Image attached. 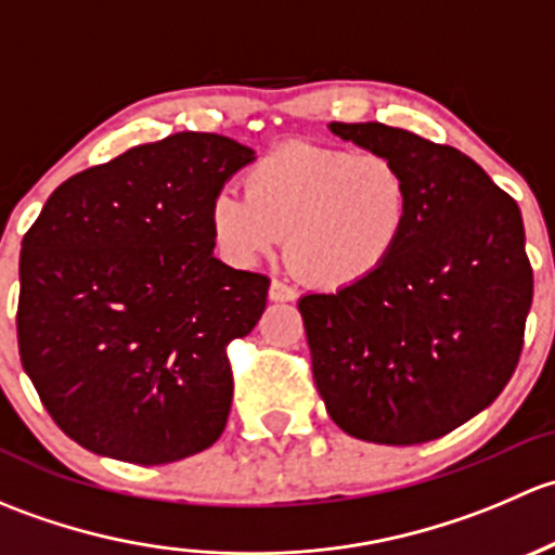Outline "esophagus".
I'll use <instances>...</instances> for the list:
<instances>
[{
  "label": "esophagus",
  "instance_id": "obj_1",
  "mask_svg": "<svg viewBox=\"0 0 555 555\" xmlns=\"http://www.w3.org/2000/svg\"><path fill=\"white\" fill-rule=\"evenodd\" d=\"M268 298H271L273 304H289V300L298 298V289H295L293 284L282 282V279H273L271 287H268Z\"/></svg>",
  "mask_w": 555,
  "mask_h": 555
}]
</instances>
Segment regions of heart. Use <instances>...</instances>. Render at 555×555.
Returning <instances> with one entry per match:
<instances>
[{"mask_svg":"<svg viewBox=\"0 0 555 555\" xmlns=\"http://www.w3.org/2000/svg\"><path fill=\"white\" fill-rule=\"evenodd\" d=\"M411 217V182L391 158L289 142L246 169L244 193H215L209 233L236 268L273 255L287 236L293 266L319 287L340 289L382 271Z\"/></svg>","mask_w":555,"mask_h":555,"instance_id":"b5f03b06","label":"heart"}]
</instances>
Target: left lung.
<instances>
[{"label":"left lung","mask_w":555,"mask_h":555,"mask_svg":"<svg viewBox=\"0 0 555 555\" xmlns=\"http://www.w3.org/2000/svg\"><path fill=\"white\" fill-rule=\"evenodd\" d=\"M330 131L405 171L413 217L376 276L300 298L313 382L351 438L438 440L489 408L518 365L534 293L520 209L449 144L384 122Z\"/></svg>","instance_id":"left-lung-1"}]
</instances>
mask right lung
<instances>
[{"instance_id": "right-lung-1", "label": "right lung", "mask_w": 555, "mask_h": 555, "mask_svg": "<svg viewBox=\"0 0 555 555\" xmlns=\"http://www.w3.org/2000/svg\"><path fill=\"white\" fill-rule=\"evenodd\" d=\"M249 160L220 133H171L66 179L26 231L21 362L82 449L169 464L225 429L228 344L251 333L271 279L211 255L209 204Z\"/></svg>"}]
</instances>
